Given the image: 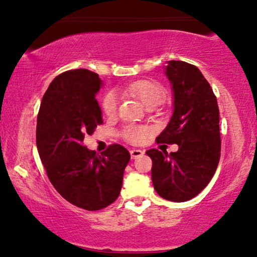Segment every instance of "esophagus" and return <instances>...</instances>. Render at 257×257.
Here are the masks:
<instances>
[{"label": "esophagus", "instance_id": "obj_1", "mask_svg": "<svg viewBox=\"0 0 257 257\" xmlns=\"http://www.w3.org/2000/svg\"><path fill=\"white\" fill-rule=\"evenodd\" d=\"M143 154H144L143 151L140 150V149H132V150H130V156H132L133 160H136V158L141 157Z\"/></svg>", "mask_w": 257, "mask_h": 257}]
</instances>
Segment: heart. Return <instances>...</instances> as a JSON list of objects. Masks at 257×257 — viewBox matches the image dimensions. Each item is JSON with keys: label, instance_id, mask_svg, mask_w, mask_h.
Segmentation results:
<instances>
[{"label": "heart", "instance_id": "b5f03b06", "mask_svg": "<svg viewBox=\"0 0 257 257\" xmlns=\"http://www.w3.org/2000/svg\"><path fill=\"white\" fill-rule=\"evenodd\" d=\"M125 91L137 97L147 108L151 106H160L164 101L165 93L163 88L153 81H136L129 85ZM118 96L115 92H109L102 100V110L107 116H114L117 111ZM123 137L132 143H139L146 135V129L135 125H128L123 129Z\"/></svg>", "mask_w": 257, "mask_h": 257}]
</instances>
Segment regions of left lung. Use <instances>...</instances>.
Segmentation results:
<instances>
[{"instance_id":"8db88e82","label":"left lung","mask_w":257,"mask_h":257,"mask_svg":"<svg viewBox=\"0 0 257 257\" xmlns=\"http://www.w3.org/2000/svg\"><path fill=\"white\" fill-rule=\"evenodd\" d=\"M164 74L172 89V115L158 143L178 144L176 153L150 149L151 180L166 200L183 202L211 182L220 160L219 107L211 85L198 67L170 60Z\"/></svg>"}]
</instances>
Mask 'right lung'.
Returning <instances> with one entry per match:
<instances>
[{
    "label": "right lung",
    "instance_id": "1",
    "mask_svg": "<svg viewBox=\"0 0 257 257\" xmlns=\"http://www.w3.org/2000/svg\"><path fill=\"white\" fill-rule=\"evenodd\" d=\"M102 86L99 75L86 68L64 72L46 89L37 116V149L50 182L61 197L87 211L117 199L130 161L120 144L100 156L82 143L102 123L96 101Z\"/></svg>",
    "mask_w": 257,
    "mask_h": 257
}]
</instances>
